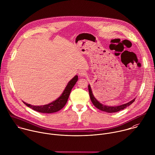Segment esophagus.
Returning a JSON list of instances; mask_svg holds the SVG:
<instances>
[{"label":"esophagus","instance_id":"34e87169","mask_svg":"<svg viewBox=\"0 0 155 155\" xmlns=\"http://www.w3.org/2000/svg\"><path fill=\"white\" fill-rule=\"evenodd\" d=\"M78 75L80 77H85L86 75V72L83 70H81L78 72Z\"/></svg>","mask_w":155,"mask_h":155}]
</instances>
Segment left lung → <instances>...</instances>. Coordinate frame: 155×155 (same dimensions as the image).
<instances>
[{
    "label": "left lung",
    "instance_id": "left-lung-1",
    "mask_svg": "<svg viewBox=\"0 0 155 155\" xmlns=\"http://www.w3.org/2000/svg\"><path fill=\"white\" fill-rule=\"evenodd\" d=\"M88 89H89L90 98H91V101L92 102L93 104L97 108H98V109H100V110H101L102 111H104V112H108V113H114V112H119V111H120L121 110H123L126 107H127V106H129L131 104H132L135 101V98L133 100L130 101V102H129V103H127L126 104L121 105V106H107L103 105V104H101L100 102H98L95 99V98L94 97V95L92 94V90H91V86L89 84L88 86Z\"/></svg>",
    "mask_w": 155,
    "mask_h": 155
}]
</instances>
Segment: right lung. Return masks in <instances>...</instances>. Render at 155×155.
I'll list each match as a JSON object with an SVG mask.
<instances>
[{"mask_svg":"<svg viewBox=\"0 0 155 155\" xmlns=\"http://www.w3.org/2000/svg\"><path fill=\"white\" fill-rule=\"evenodd\" d=\"M78 80V76L75 75L68 83L66 86L65 89L64 90L63 92L61 95L56 100L54 101L53 102L43 105V106H32L29 104L26 103L25 102L23 101L25 104H26L28 107L34 110H35L38 112L41 113H46V114H51L56 112L60 110H61L66 104L68 98L69 97L71 91L73 88L76 82Z\"/></svg>","mask_w":155,"mask_h":155,"instance_id":"right-lung-1","label":"right lung"}]
</instances>
